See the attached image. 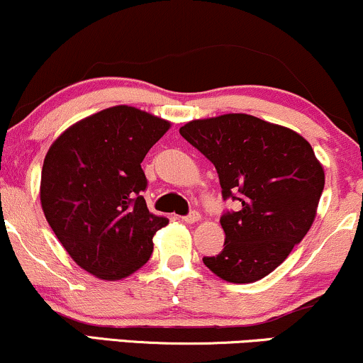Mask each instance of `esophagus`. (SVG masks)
Segmentation results:
<instances>
[{
    "mask_svg": "<svg viewBox=\"0 0 363 363\" xmlns=\"http://www.w3.org/2000/svg\"><path fill=\"white\" fill-rule=\"evenodd\" d=\"M199 213L198 211H191L189 215H186V216H182V221H184V223H196V221H199Z\"/></svg>",
    "mask_w": 363,
    "mask_h": 363,
    "instance_id": "obj_1",
    "label": "esophagus"
}]
</instances>
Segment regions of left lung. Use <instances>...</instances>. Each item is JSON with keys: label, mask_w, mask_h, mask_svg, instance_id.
<instances>
[{"label": "left lung", "mask_w": 363, "mask_h": 363, "mask_svg": "<svg viewBox=\"0 0 363 363\" xmlns=\"http://www.w3.org/2000/svg\"><path fill=\"white\" fill-rule=\"evenodd\" d=\"M215 165L223 199L238 201L220 223L225 245L204 265L223 281L269 276L311 228L325 172L299 133L243 113L189 121L179 130Z\"/></svg>", "instance_id": "obj_1"}]
</instances>
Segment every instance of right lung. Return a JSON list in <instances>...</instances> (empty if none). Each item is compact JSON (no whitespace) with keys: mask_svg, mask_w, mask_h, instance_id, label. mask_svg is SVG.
I'll return each instance as SVG.
<instances>
[{"mask_svg":"<svg viewBox=\"0 0 363 363\" xmlns=\"http://www.w3.org/2000/svg\"><path fill=\"white\" fill-rule=\"evenodd\" d=\"M170 123L132 106H113L67 128L42 167L40 201L50 228L79 267L123 279L150 259L157 230L142 160Z\"/></svg>","mask_w":363,"mask_h":363,"instance_id":"right-lung-1","label":"right lung"}]
</instances>
